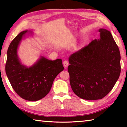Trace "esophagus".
Returning a JSON list of instances; mask_svg holds the SVG:
<instances>
[{
  "mask_svg": "<svg viewBox=\"0 0 127 127\" xmlns=\"http://www.w3.org/2000/svg\"><path fill=\"white\" fill-rule=\"evenodd\" d=\"M63 64H64V67L66 68L67 67V66H68V61H66V60L64 61V63H63Z\"/></svg>",
  "mask_w": 127,
  "mask_h": 127,
  "instance_id": "34e87169",
  "label": "esophagus"
}]
</instances>
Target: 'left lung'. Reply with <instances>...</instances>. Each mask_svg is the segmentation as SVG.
Returning a JSON list of instances; mask_svg holds the SVG:
<instances>
[{"label": "left lung", "instance_id": "1", "mask_svg": "<svg viewBox=\"0 0 127 127\" xmlns=\"http://www.w3.org/2000/svg\"><path fill=\"white\" fill-rule=\"evenodd\" d=\"M100 38L69 57L71 87L80 98L102 99L115 85L121 73V54L111 32L98 30Z\"/></svg>", "mask_w": 127, "mask_h": 127}]
</instances>
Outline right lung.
Masks as SVG:
<instances>
[{"label": "right lung", "instance_id": "add662e5", "mask_svg": "<svg viewBox=\"0 0 127 127\" xmlns=\"http://www.w3.org/2000/svg\"><path fill=\"white\" fill-rule=\"evenodd\" d=\"M27 33L32 35L33 32L23 31L10 43L7 51L5 72L12 87L19 96L27 101H36L50 92L55 78L64 67L61 59L52 61L43 56L32 66L23 64L18 50Z\"/></svg>", "mask_w": 127, "mask_h": 127}]
</instances>
